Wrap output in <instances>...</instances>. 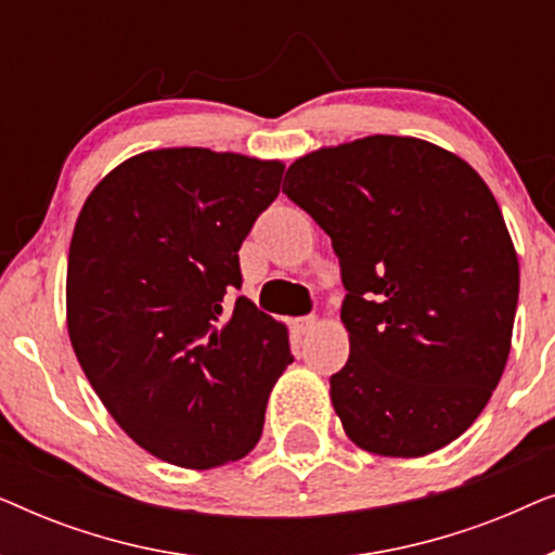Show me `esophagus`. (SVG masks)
Masks as SVG:
<instances>
[{
	"mask_svg": "<svg viewBox=\"0 0 555 555\" xmlns=\"http://www.w3.org/2000/svg\"><path fill=\"white\" fill-rule=\"evenodd\" d=\"M295 328H298V333H310L315 328V318L313 315L298 318V321H295Z\"/></svg>",
	"mask_w": 555,
	"mask_h": 555,
	"instance_id": "esophagus-1",
	"label": "esophagus"
}]
</instances>
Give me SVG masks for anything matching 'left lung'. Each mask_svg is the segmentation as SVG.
<instances>
[{
  "label": "left lung",
  "instance_id": "left-lung-1",
  "mask_svg": "<svg viewBox=\"0 0 555 555\" xmlns=\"http://www.w3.org/2000/svg\"><path fill=\"white\" fill-rule=\"evenodd\" d=\"M285 179L340 262L351 353L331 401L348 439L382 457L442 450L480 416L511 353L520 270L495 196L412 135L318 149Z\"/></svg>",
  "mask_w": 555,
  "mask_h": 555
}]
</instances>
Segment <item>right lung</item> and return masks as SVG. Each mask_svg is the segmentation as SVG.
<instances>
[{
	"label": "right lung",
	"instance_id": "obj_1",
	"mask_svg": "<svg viewBox=\"0 0 555 555\" xmlns=\"http://www.w3.org/2000/svg\"><path fill=\"white\" fill-rule=\"evenodd\" d=\"M285 166L209 149L143 151L82 204L67 255V333L90 386L135 444L186 469L260 442L293 363L285 323L242 285L240 247Z\"/></svg>",
	"mask_w": 555,
	"mask_h": 555
}]
</instances>
